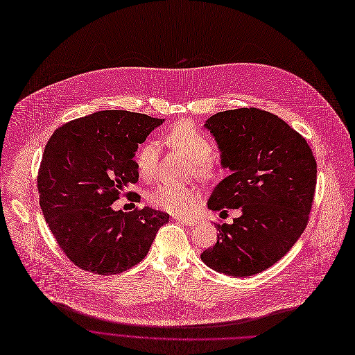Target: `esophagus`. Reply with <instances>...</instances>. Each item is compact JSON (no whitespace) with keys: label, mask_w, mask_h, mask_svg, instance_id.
Masks as SVG:
<instances>
[{"label":"esophagus","mask_w":355,"mask_h":355,"mask_svg":"<svg viewBox=\"0 0 355 355\" xmlns=\"http://www.w3.org/2000/svg\"><path fill=\"white\" fill-rule=\"evenodd\" d=\"M175 220L181 222L182 225H185V227H194L196 225V219H191V218H180V216H175Z\"/></svg>","instance_id":"esophagus-1"}]
</instances>
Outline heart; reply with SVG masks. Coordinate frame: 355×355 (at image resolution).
Returning <instances> with one entry per match:
<instances>
[{"instance_id":"heart-1","label":"heart","mask_w":355,"mask_h":355,"mask_svg":"<svg viewBox=\"0 0 355 355\" xmlns=\"http://www.w3.org/2000/svg\"><path fill=\"white\" fill-rule=\"evenodd\" d=\"M170 146L182 153L194 163L196 174L204 180H212L220 173V158L212 153L211 139L191 121H180L174 124L167 136ZM157 161V146L153 141L143 144L137 154V168L143 178L154 174ZM151 205L159 211L174 215H187L200 200V192L196 188L177 187L163 184L157 187L148 197Z\"/></svg>"}]
</instances>
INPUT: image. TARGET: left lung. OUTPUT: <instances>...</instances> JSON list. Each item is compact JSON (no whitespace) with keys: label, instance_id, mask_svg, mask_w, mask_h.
<instances>
[{"label":"left lung","instance_id":"obj_1","mask_svg":"<svg viewBox=\"0 0 355 355\" xmlns=\"http://www.w3.org/2000/svg\"><path fill=\"white\" fill-rule=\"evenodd\" d=\"M205 127L232 173L214 189L212 211L241 209L234 223H216L218 241L201 253L214 270L253 276L297 242L314 198L317 163L306 139L276 114L256 107L219 112Z\"/></svg>","mask_w":355,"mask_h":355}]
</instances>
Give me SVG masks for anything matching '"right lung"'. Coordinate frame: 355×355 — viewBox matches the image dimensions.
<instances>
[{
  "label": "right lung",
  "mask_w": 355,
  "mask_h": 355,
  "mask_svg": "<svg viewBox=\"0 0 355 355\" xmlns=\"http://www.w3.org/2000/svg\"><path fill=\"white\" fill-rule=\"evenodd\" d=\"M164 119L127 110H102L58 127L45 146L38 173L40 204L68 259L82 270L117 275L140 263L167 212L144 207L114 211L139 181V146Z\"/></svg>",
  "instance_id": "right-lung-1"
}]
</instances>
